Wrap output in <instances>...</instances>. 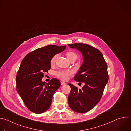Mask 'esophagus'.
Returning a JSON list of instances; mask_svg holds the SVG:
<instances>
[{
    "instance_id": "1",
    "label": "esophagus",
    "mask_w": 131,
    "mask_h": 131,
    "mask_svg": "<svg viewBox=\"0 0 131 131\" xmlns=\"http://www.w3.org/2000/svg\"><path fill=\"white\" fill-rule=\"evenodd\" d=\"M61 84L62 85H65V84H66V82H63V81H61Z\"/></svg>"
}]
</instances>
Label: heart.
Here are the masks:
<instances>
[{
  "instance_id": "heart-1",
  "label": "heart",
  "mask_w": 131,
  "mask_h": 131,
  "mask_svg": "<svg viewBox=\"0 0 131 131\" xmlns=\"http://www.w3.org/2000/svg\"><path fill=\"white\" fill-rule=\"evenodd\" d=\"M66 56L67 58V59L70 61V60H76L77 58V54L74 53L73 52L71 51H69V52H67L66 53ZM56 59V55L54 56V57L52 58V59L51 60V64L53 65L54 64V62H55V60ZM72 74V71L70 70H61L60 71H59L58 72H57L56 74L58 78H60L62 80H66L67 78V77L71 75Z\"/></svg>"
}]
</instances>
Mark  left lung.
Listing matches in <instances>:
<instances>
[{
    "instance_id": "left-lung-1",
    "label": "left lung",
    "mask_w": 131,
    "mask_h": 131,
    "mask_svg": "<svg viewBox=\"0 0 131 131\" xmlns=\"http://www.w3.org/2000/svg\"><path fill=\"white\" fill-rule=\"evenodd\" d=\"M68 46L82 54L83 62L74 80L84 83L81 89L68 83L71 88L68 105L73 111L85 113L94 107L102 97L109 79L107 65L102 53L94 47L83 43Z\"/></svg>"
}]
</instances>
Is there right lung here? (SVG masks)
Listing matches in <instances>:
<instances>
[{
    "mask_svg": "<svg viewBox=\"0 0 131 131\" xmlns=\"http://www.w3.org/2000/svg\"><path fill=\"white\" fill-rule=\"evenodd\" d=\"M66 46L49 45L27 54L17 72V92L26 107L34 113H44L50 107L53 95L61 86L60 81L53 78L49 83L42 81L43 72L51 68V60L65 50Z\"/></svg>",
    "mask_w": 131,
    "mask_h": 131,
    "instance_id": "obj_1",
    "label": "right lung"
}]
</instances>
